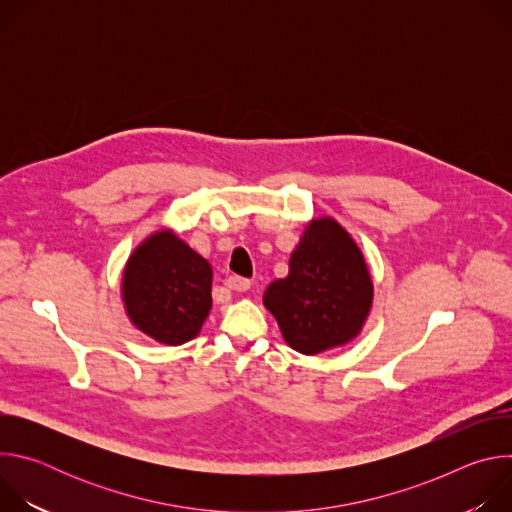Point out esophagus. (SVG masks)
I'll use <instances>...</instances> for the list:
<instances>
[{
	"instance_id": "1",
	"label": "esophagus",
	"mask_w": 512,
	"mask_h": 512,
	"mask_svg": "<svg viewBox=\"0 0 512 512\" xmlns=\"http://www.w3.org/2000/svg\"><path fill=\"white\" fill-rule=\"evenodd\" d=\"M227 285H229L231 289H235V291H247V289L251 287V281H249V279H245V277L233 275V277H229V279H227Z\"/></svg>"
}]
</instances>
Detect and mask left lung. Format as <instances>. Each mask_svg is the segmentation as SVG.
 I'll return each instance as SVG.
<instances>
[{"instance_id": "1", "label": "left lung", "mask_w": 512, "mask_h": 512, "mask_svg": "<svg viewBox=\"0 0 512 512\" xmlns=\"http://www.w3.org/2000/svg\"><path fill=\"white\" fill-rule=\"evenodd\" d=\"M373 302V283L362 253L332 218L312 221L289 259V275L275 279L263 296L285 342L302 352L352 340Z\"/></svg>"}]
</instances>
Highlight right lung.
<instances>
[{"label":"right lung","mask_w":512,"mask_h":512,"mask_svg":"<svg viewBox=\"0 0 512 512\" xmlns=\"http://www.w3.org/2000/svg\"><path fill=\"white\" fill-rule=\"evenodd\" d=\"M212 269L172 231L143 241L123 273V302L131 322L164 344L194 338L212 306Z\"/></svg>","instance_id":"add662e5"}]
</instances>
